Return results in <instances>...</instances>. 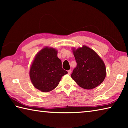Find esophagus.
Returning <instances> with one entry per match:
<instances>
[{
  "instance_id": "esophagus-1",
  "label": "esophagus",
  "mask_w": 128,
  "mask_h": 128,
  "mask_svg": "<svg viewBox=\"0 0 128 128\" xmlns=\"http://www.w3.org/2000/svg\"><path fill=\"white\" fill-rule=\"evenodd\" d=\"M71 72H72V70H71V69H70V70H68V74H70V73H71Z\"/></svg>"
}]
</instances>
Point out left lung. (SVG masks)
Segmentation results:
<instances>
[{"label": "left lung", "instance_id": "left-lung-1", "mask_svg": "<svg viewBox=\"0 0 128 128\" xmlns=\"http://www.w3.org/2000/svg\"><path fill=\"white\" fill-rule=\"evenodd\" d=\"M77 66L73 69L71 77L78 85L85 89L97 87L106 76L105 64L93 50L86 46L73 49Z\"/></svg>", "mask_w": 128, "mask_h": 128}]
</instances>
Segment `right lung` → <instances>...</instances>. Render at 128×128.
Masks as SVG:
<instances>
[{"mask_svg":"<svg viewBox=\"0 0 128 128\" xmlns=\"http://www.w3.org/2000/svg\"><path fill=\"white\" fill-rule=\"evenodd\" d=\"M58 51L53 48L44 47L36 54L30 69V78L36 88L48 92L58 85L62 77L68 73L62 68Z\"/></svg>","mask_w":128,"mask_h":128,"instance_id":"right-lung-1","label":"right lung"}]
</instances>
